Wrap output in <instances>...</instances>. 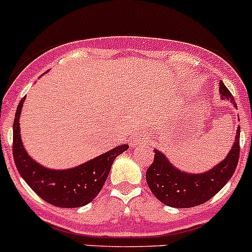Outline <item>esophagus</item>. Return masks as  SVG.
<instances>
[{"label": "esophagus", "instance_id": "34e87169", "mask_svg": "<svg viewBox=\"0 0 252 252\" xmlns=\"http://www.w3.org/2000/svg\"><path fill=\"white\" fill-rule=\"evenodd\" d=\"M141 142H144V141H142V140H138V139H135V140H133V141L130 142L131 147H138L139 145L141 144Z\"/></svg>", "mask_w": 252, "mask_h": 252}]
</instances>
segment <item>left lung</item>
<instances>
[{
	"label": "left lung",
	"instance_id": "left-lung-1",
	"mask_svg": "<svg viewBox=\"0 0 252 252\" xmlns=\"http://www.w3.org/2000/svg\"><path fill=\"white\" fill-rule=\"evenodd\" d=\"M222 100L228 98L236 107L234 97L220 81ZM240 154V126L230 152L222 162L201 174H189L177 169L162 152L155 150V158L146 171V182L152 194L164 205L188 208L202 205L215 196L234 174Z\"/></svg>",
	"mask_w": 252,
	"mask_h": 252
}]
</instances>
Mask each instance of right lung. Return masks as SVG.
<instances>
[{
    "label": "right lung",
    "mask_w": 252,
    "mask_h": 252,
    "mask_svg": "<svg viewBox=\"0 0 252 252\" xmlns=\"http://www.w3.org/2000/svg\"><path fill=\"white\" fill-rule=\"evenodd\" d=\"M23 97L17 107L13 123V158L16 167L28 185L48 204L57 207H80L93 201L101 191L114 158L129 149L121 145L75 168L53 171L45 168L25 152L20 139L19 116Z\"/></svg>",
    "instance_id": "add662e5"
}]
</instances>
